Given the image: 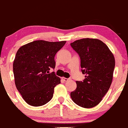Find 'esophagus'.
<instances>
[{
  "instance_id": "1",
  "label": "esophagus",
  "mask_w": 128,
  "mask_h": 128,
  "mask_svg": "<svg viewBox=\"0 0 128 128\" xmlns=\"http://www.w3.org/2000/svg\"><path fill=\"white\" fill-rule=\"evenodd\" d=\"M62 80L64 82H68V80H70V78H65V77H62Z\"/></svg>"
}]
</instances>
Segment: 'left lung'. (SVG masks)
I'll list each match as a JSON object with an SVG mask.
<instances>
[{
    "instance_id": "1",
    "label": "left lung",
    "mask_w": 128,
    "mask_h": 128,
    "mask_svg": "<svg viewBox=\"0 0 128 128\" xmlns=\"http://www.w3.org/2000/svg\"><path fill=\"white\" fill-rule=\"evenodd\" d=\"M70 46L80 58V66L85 78L76 81V88L70 93L72 100L83 108L99 104L109 90L115 66V58L101 40L82 38Z\"/></svg>"
}]
</instances>
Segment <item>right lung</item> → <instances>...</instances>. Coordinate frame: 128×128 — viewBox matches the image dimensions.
Returning a JSON list of instances; mask_svg holds the SVG:
<instances>
[{
	"instance_id": "add662e5",
	"label": "right lung",
	"mask_w": 128,
	"mask_h": 128,
	"mask_svg": "<svg viewBox=\"0 0 128 128\" xmlns=\"http://www.w3.org/2000/svg\"><path fill=\"white\" fill-rule=\"evenodd\" d=\"M66 42L36 40L19 48L13 64L14 82L29 105L42 106L53 98L54 88L60 79L49 70L54 68L55 55Z\"/></svg>"
}]
</instances>
